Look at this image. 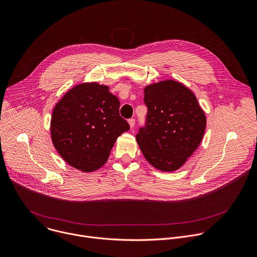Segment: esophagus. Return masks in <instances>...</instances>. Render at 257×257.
<instances>
[{
    "label": "esophagus",
    "instance_id": "34e87169",
    "mask_svg": "<svg viewBox=\"0 0 257 257\" xmlns=\"http://www.w3.org/2000/svg\"><path fill=\"white\" fill-rule=\"evenodd\" d=\"M128 122H129V125H130L131 129H133L134 126H135V119H134V118H130V119L128 120Z\"/></svg>",
    "mask_w": 257,
    "mask_h": 257
}]
</instances>
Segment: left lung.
<instances>
[{
	"label": "left lung",
	"mask_w": 257,
	"mask_h": 257,
	"mask_svg": "<svg viewBox=\"0 0 257 257\" xmlns=\"http://www.w3.org/2000/svg\"><path fill=\"white\" fill-rule=\"evenodd\" d=\"M145 123L136 140L147 161L162 172L179 169L202 141L206 116L184 84L165 80L144 89Z\"/></svg>",
	"instance_id": "obj_1"
}]
</instances>
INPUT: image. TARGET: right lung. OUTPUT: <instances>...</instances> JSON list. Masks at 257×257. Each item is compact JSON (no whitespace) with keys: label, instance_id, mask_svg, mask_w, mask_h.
<instances>
[{"label":"right lung","instance_id":"add662e5","mask_svg":"<svg viewBox=\"0 0 257 257\" xmlns=\"http://www.w3.org/2000/svg\"><path fill=\"white\" fill-rule=\"evenodd\" d=\"M119 108L106 85L78 84L66 93L51 118V138L60 156L88 173L104 165L116 139L130 129Z\"/></svg>","mask_w":257,"mask_h":257}]
</instances>
